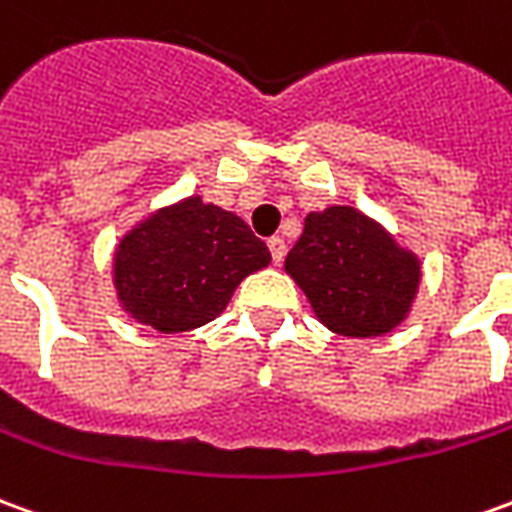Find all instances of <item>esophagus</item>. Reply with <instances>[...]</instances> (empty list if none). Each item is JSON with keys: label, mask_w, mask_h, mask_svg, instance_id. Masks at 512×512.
Listing matches in <instances>:
<instances>
[{"label": "esophagus", "mask_w": 512, "mask_h": 512, "mask_svg": "<svg viewBox=\"0 0 512 512\" xmlns=\"http://www.w3.org/2000/svg\"><path fill=\"white\" fill-rule=\"evenodd\" d=\"M268 252H271V260L280 266L282 260H285V241H282L280 235H274V238H268Z\"/></svg>", "instance_id": "obj_1"}]
</instances>
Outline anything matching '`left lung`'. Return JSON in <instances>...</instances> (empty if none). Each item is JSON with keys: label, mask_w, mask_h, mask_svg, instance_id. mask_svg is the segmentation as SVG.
<instances>
[{"label": "left lung", "mask_w": 512, "mask_h": 512, "mask_svg": "<svg viewBox=\"0 0 512 512\" xmlns=\"http://www.w3.org/2000/svg\"><path fill=\"white\" fill-rule=\"evenodd\" d=\"M285 271L318 321L346 338H377L399 327L421 282L418 257L349 205L307 216Z\"/></svg>", "instance_id": "obj_1"}]
</instances>
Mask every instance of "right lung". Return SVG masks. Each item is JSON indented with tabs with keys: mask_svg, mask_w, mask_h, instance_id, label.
Returning <instances> with one entry per match:
<instances>
[{
	"mask_svg": "<svg viewBox=\"0 0 512 512\" xmlns=\"http://www.w3.org/2000/svg\"><path fill=\"white\" fill-rule=\"evenodd\" d=\"M268 263L266 244L244 219L188 196L160 207L121 238L113 282L135 321L171 335L224 313L241 280Z\"/></svg>",
	"mask_w": 512,
	"mask_h": 512,
	"instance_id": "add662e5",
	"label": "right lung"
}]
</instances>
